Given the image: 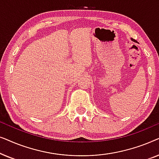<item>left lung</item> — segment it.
I'll return each mask as SVG.
<instances>
[{"label": "left lung", "mask_w": 159, "mask_h": 159, "mask_svg": "<svg viewBox=\"0 0 159 159\" xmlns=\"http://www.w3.org/2000/svg\"><path fill=\"white\" fill-rule=\"evenodd\" d=\"M131 40H132V41H133V42H134V43H137V41H136L135 40H134L133 38H131Z\"/></svg>", "instance_id": "1"}]
</instances>
